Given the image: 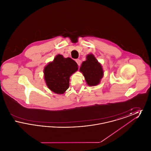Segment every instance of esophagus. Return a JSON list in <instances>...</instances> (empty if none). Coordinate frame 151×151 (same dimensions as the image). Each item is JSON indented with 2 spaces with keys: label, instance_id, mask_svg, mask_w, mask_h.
I'll use <instances>...</instances> for the list:
<instances>
[{
  "label": "esophagus",
  "instance_id": "esophagus-1",
  "mask_svg": "<svg viewBox=\"0 0 151 151\" xmlns=\"http://www.w3.org/2000/svg\"><path fill=\"white\" fill-rule=\"evenodd\" d=\"M75 61H76V62L77 63V64L78 65H80V64H81V60H80V59H77L75 60Z\"/></svg>",
  "mask_w": 151,
  "mask_h": 151
}]
</instances>
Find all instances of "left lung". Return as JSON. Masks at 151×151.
Returning a JSON list of instances; mask_svg holds the SVG:
<instances>
[{
  "label": "left lung",
  "instance_id": "1",
  "mask_svg": "<svg viewBox=\"0 0 151 151\" xmlns=\"http://www.w3.org/2000/svg\"><path fill=\"white\" fill-rule=\"evenodd\" d=\"M80 71L82 72L89 86H97L104 75L102 65L92 54L86 56V60L82 63Z\"/></svg>",
  "mask_w": 151,
  "mask_h": 151
}]
</instances>
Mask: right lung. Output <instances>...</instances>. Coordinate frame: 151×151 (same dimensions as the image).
Wrapping results in <instances>:
<instances>
[{
    "mask_svg": "<svg viewBox=\"0 0 151 151\" xmlns=\"http://www.w3.org/2000/svg\"><path fill=\"white\" fill-rule=\"evenodd\" d=\"M78 64L70 58L58 54L43 70L46 86L57 94H63L69 88L70 78L78 70Z\"/></svg>",
    "mask_w": 151,
    "mask_h": 151,
    "instance_id": "1",
    "label": "right lung"
}]
</instances>
